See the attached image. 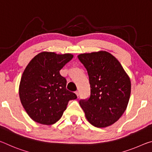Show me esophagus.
Masks as SVG:
<instances>
[{
    "instance_id": "1",
    "label": "esophagus",
    "mask_w": 152,
    "mask_h": 152,
    "mask_svg": "<svg viewBox=\"0 0 152 152\" xmlns=\"http://www.w3.org/2000/svg\"><path fill=\"white\" fill-rule=\"evenodd\" d=\"M75 94L77 95V96H79V91H75Z\"/></svg>"
}]
</instances>
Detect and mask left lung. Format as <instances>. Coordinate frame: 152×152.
<instances>
[{
  "label": "left lung",
  "instance_id": "8db88e82",
  "mask_svg": "<svg viewBox=\"0 0 152 152\" xmlns=\"http://www.w3.org/2000/svg\"><path fill=\"white\" fill-rule=\"evenodd\" d=\"M88 71L90 96L79 104L93 126H110L123 115L131 94V81L119 61L110 53L99 51L78 55Z\"/></svg>",
  "mask_w": 152,
  "mask_h": 152
}]
</instances>
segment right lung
Wrapping results in <instances>:
<instances>
[{"label":"right lung","instance_id":"obj_1","mask_svg":"<svg viewBox=\"0 0 152 152\" xmlns=\"http://www.w3.org/2000/svg\"><path fill=\"white\" fill-rule=\"evenodd\" d=\"M73 58L71 54L42 52L34 56L22 75L19 94L29 117L42 125H53L63 116L76 94L67 90L60 70Z\"/></svg>","mask_w":152,"mask_h":152}]
</instances>
